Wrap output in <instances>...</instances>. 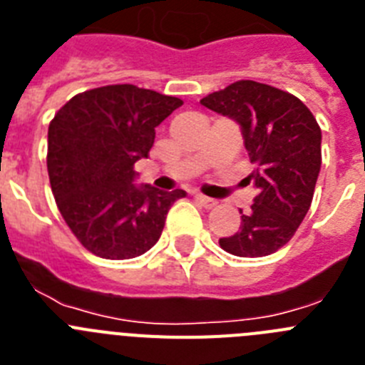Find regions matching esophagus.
I'll use <instances>...</instances> for the list:
<instances>
[{"label": "esophagus", "mask_w": 365, "mask_h": 365, "mask_svg": "<svg viewBox=\"0 0 365 365\" xmlns=\"http://www.w3.org/2000/svg\"><path fill=\"white\" fill-rule=\"evenodd\" d=\"M195 199H197L199 202H201L205 208H214L215 205H217V201L212 197H206V195H202V193H195Z\"/></svg>", "instance_id": "34e87169"}]
</instances>
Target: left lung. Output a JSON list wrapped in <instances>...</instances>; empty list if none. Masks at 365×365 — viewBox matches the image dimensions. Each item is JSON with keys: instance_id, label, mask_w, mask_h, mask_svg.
<instances>
[{"instance_id": "8db88e82", "label": "left lung", "mask_w": 365, "mask_h": 365, "mask_svg": "<svg viewBox=\"0 0 365 365\" xmlns=\"http://www.w3.org/2000/svg\"><path fill=\"white\" fill-rule=\"evenodd\" d=\"M205 108L241 128L256 186L241 227L221 237L222 250L240 257L276 252L298 230L311 208L322 166V130L314 115L291 93L254 80H240L201 100Z\"/></svg>"}]
</instances>
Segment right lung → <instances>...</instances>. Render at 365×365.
<instances>
[{"mask_svg":"<svg viewBox=\"0 0 365 365\" xmlns=\"http://www.w3.org/2000/svg\"><path fill=\"white\" fill-rule=\"evenodd\" d=\"M182 100L131 83L80 93L54 115L47 172L58 210L95 256L131 259L163 234L170 206L185 190L137 186L135 163L148 159L155 128Z\"/></svg>","mask_w":365,"mask_h":365,"instance_id":"1","label":"right lung"}]
</instances>
